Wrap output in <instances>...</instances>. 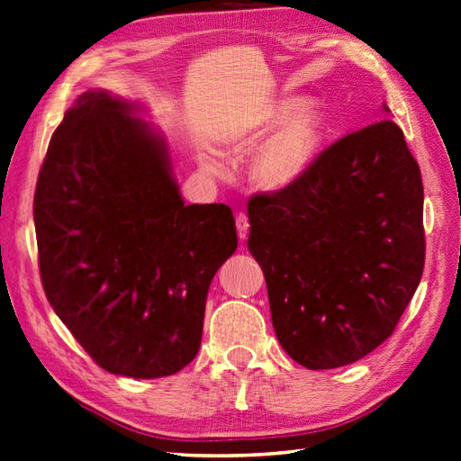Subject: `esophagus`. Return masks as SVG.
I'll return each instance as SVG.
<instances>
[{"label": "esophagus", "instance_id": "esophagus-1", "mask_svg": "<svg viewBox=\"0 0 461 461\" xmlns=\"http://www.w3.org/2000/svg\"><path fill=\"white\" fill-rule=\"evenodd\" d=\"M235 226H238V235L240 240H245L247 233H249V218L245 212H240L235 216Z\"/></svg>", "mask_w": 461, "mask_h": 461}]
</instances>
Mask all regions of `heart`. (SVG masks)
I'll return each instance as SVG.
<instances>
[{
	"label": "heart",
	"instance_id": "heart-1",
	"mask_svg": "<svg viewBox=\"0 0 461 461\" xmlns=\"http://www.w3.org/2000/svg\"><path fill=\"white\" fill-rule=\"evenodd\" d=\"M257 156L255 172L268 189H284L303 176L317 156L321 144V120L307 110V102L289 98L276 106L268 117V127H280ZM212 169L220 164L208 160Z\"/></svg>",
	"mask_w": 461,
	"mask_h": 461
}]
</instances>
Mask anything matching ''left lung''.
I'll use <instances>...</instances> for the list:
<instances>
[{"label":"left lung","mask_w":461,"mask_h":461,"mask_svg":"<svg viewBox=\"0 0 461 461\" xmlns=\"http://www.w3.org/2000/svg\"><path fill=\"white\" fill-rule=\"evenodd\" d=\"M247 214L289 357L336 369L392 336L425 267L423 181L396 123L341 137L294 185L253 194Z\"/></svg>","instance_id":"1"}]
</instances>
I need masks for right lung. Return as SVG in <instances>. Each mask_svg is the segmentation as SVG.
<instances>
[{"label":"right lung","instance_id":"right-lung-1","mask_svg":"<svg viewBox=\"0 0 461 461\" xmlns=\"http://www.w3.org/2000/svg\"><path fill=\"white\" fill-rule=\"evenodd\" d=\"M106 90L51 135L34 193L50 305L104 371L176 375L201 348L210 282L238 249L231 208L185 204L164 139Z\"/></svg>","mask_w":461,"mask_h":461}]
</instances>
